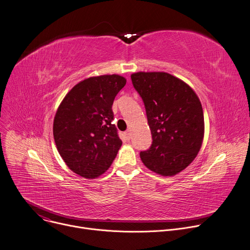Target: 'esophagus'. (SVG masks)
I'll return each instance as SVG.
<instances>
[{
  "mask_svg": "<svg viewBox=\"0 0 250 250\" xmlns=\"http://www.w3.org/2000/svg\"><path fill=\"white\" fill-rule=\"evenodd\" d=\"M125 137H126V140H128V141L131 139V131L129 129L125 131Z\"/></svg>",
  "mask_w": 250,
  "mask_h": 250,
  "instance_id": "34e87169",
  "label": "esophagus"
}]
</instances>
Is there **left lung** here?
Instances as JSON below:
<instances>
[{
	"instance_id": "8db88e82",
	"label": "left lung",
	"mask_w": 250,
	"mask_h": 250,
	"mask_svg": "<svg viewBox=\"0 0 250 250\" xmlns=\"http://www.w3.org/2000/svg\"><path fill=\"white\" fill-rule=\"evenodd\" d=\"M131 82L142 97L152 135L141 160L151 171L172 176L187 168L200 150L204 118L200 101L183 80L165 72H138Z\"/></svg>"
}]
</instances>
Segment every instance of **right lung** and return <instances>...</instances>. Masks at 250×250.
Segmentation results:
<instances>
[{"label": "right lung", "instance_id": "right-lung-1", "mask_svg": "<svg viewBox=\"0 0 250 250\" xmlns=\"http://www.w3.org/2000/svg\"><path fill=\"white\" fill-rule=\"evenodd\" d=\"M125 78L104 75L77 83L60 104L53 133L65 165L84 178H97L115 160L123 142L111 124L113 100Z\"/></svg>", "mask_w": 250, "mask_h": 250}]
</instances>
